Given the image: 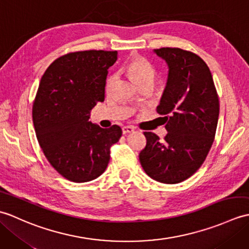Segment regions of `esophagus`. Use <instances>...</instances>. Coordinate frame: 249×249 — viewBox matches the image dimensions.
<instances>
[{"label": "esophagus", "mask_w": 249, "mask_h": 249, "mask_svg": "<svg viewBox=\"0 0 249 249\" xmlns=\"http://www.w3.org/2000/svg\"><path fill=\"white\" fill-rule=\"evenodd\" d=\"M134 130H135V128L133 127V126H124V127L122 128V131H123V135H127V134L133 133Z\"/></svg>", "instance_id": "34e87169"}]
</instances>
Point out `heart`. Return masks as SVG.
Returning <instances> with one entry per match:
<instances>
[{
    "mask_svg": "<svg viewBox=\"0 0 249 249\" xmlns=\"http://www.w3.org/2000/svg\"><path fill=\"white\" fill-rule=\"evenodd\" d=\"M126 71L129 73V76L134 79V81L140 86L141 83L155 80V71L154 68L151 66L150 63H147L143 59H135L130 61L127 66H126ZM115 80V76L109 77L107 81V88L111 87V84Z\"/></svg>",
    "mask_w": 249,
    "mask_h": 249,
    "instance_id": "b5f03b06",
    "label": "heart"
}]
</instances>
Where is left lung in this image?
Listing matches in <instances>:
<instances>
[{"instance_id": "left-lung-1", "label": "left lung", "mask_w": 249, "mask_h": 249, "mask_svg": "<svg viewBox=\"0 0 249 249\" xmlns=\"http://www.w3.org/2000/svg\"><path fill=\"white\" fill-rule=\"evenodd\" d=\"M166 62L168 77L156 111L163 116L168 134L162 141L144 131L140 152L145 173L157 182L177 184L192 177L213 144L219 102L208 65L197 54L179 48L154 49ZM165 122V123H166Z\"/></svg>"}]
</instances>
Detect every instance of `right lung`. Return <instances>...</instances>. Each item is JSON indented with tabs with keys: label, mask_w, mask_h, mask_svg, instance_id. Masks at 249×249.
I'll list each match as a JSON object with an SVG mask.
<instances>
[{
	"label": "right lung",
	"mask_w": 249,
	"mask_h": 249,
	"mask_svg": "<svg viewBox=\"0 0 249 249\" xmlns=\"http://www.w3.org/2000/svg\"><path fill=\"white\" fill-rule=\"evenodd\" d=\"M116 60L118 51L72 52L52 63L40 80L33 105L37 140L51 166L71 182L103 174L110 146L122 136L118 125L102 128L89 121L105 100L108 70Z\"/></svg>",
	"instance_id": "add662e5"
}]
</instances>
